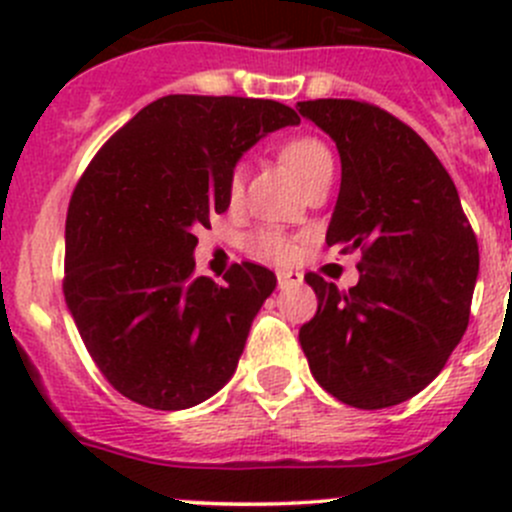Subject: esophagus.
Instances as JSON below:
<instances>
[{"label":"esophagus","mask_w":512,"mask_h":512,"mask_svg":"<svg viewBox=\"0 0 512 512\" xmlns=\"http://www.w3.org/2000/svg\"><path fill=\"white\" fill-rule=\"evenodd\" d=\"M289 285H302V275L292 270H277V287L285 289Z\"/></svg>","instance_id":"esophagus-1"}]
</instances>
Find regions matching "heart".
Here are the masks:
<instances>
[{
	"label": "heart",
	"mask_w": 512,
	"mask_h": 512,
	"mask_svg": "<svg viewBox=\"0 0 512 512\" xmlns=\"http://www.w3.org/2000/svg\"><path fill=\"white\" fill-rule=\"evenodd\" d=\"M280 158L285 160V165L297 175V180L302 185H307L322 170H329L334 165L332 151L327 148V143H322L314 136H297L289 138L287 143H282ZM242 180L245 173L242 168H235L230 175V198H237L242 193ZM252 252L262 257H270V260H285L289 255V242L282 232L277 230H260L247 240Z\"/></svg>",
	"instance_id": "b5f03b06"
}]
</instances>
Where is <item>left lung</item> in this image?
Returning a JSON list of instances; mask_svg holds the SVG:
<instances>
[{
	"mask_svg": "<svg viewBox=\"0 0 512 512\" xmlns=\"http://www.w3.org/2000/svg\"><path fill=\"white\" fill-rule=\"evenodd\" d=\"M297 108L332 136L342 158L327 245L361 250L349 292L304 275L319 307L299 329V344L334 399L389 409L426 389L466 334L476 232L448 170L404 121L352 98Z\"/></svg>",
	"mask_w": 512,
	"mask_h": 512,
	"instance_id": "8db88e82",
	"label": "left lung"
}]
</instances>
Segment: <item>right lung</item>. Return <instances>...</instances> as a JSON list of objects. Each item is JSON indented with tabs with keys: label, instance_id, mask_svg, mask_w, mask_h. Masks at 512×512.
<instances>
[{
	"label": "right lung",
	"instance_id": "1",
	"mask_svg": "<svg viewBox=\"0 0 512 512\" xmlns=\"http://www.w3.org/2000/svg\"><path fill=\"white\" fill-rule=\"evenodd\" d=\"M267 98L163 96L113 133L71 195L64 297L91 359L126 399L180 411L235 374L277 277L232 265L195 277V230L230 205L235 163L262 136L297 126Z\"/></svg>",
	"mask_w": 512,
	"mask_h": 512
}]
</instances>
